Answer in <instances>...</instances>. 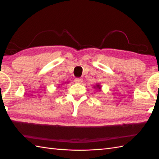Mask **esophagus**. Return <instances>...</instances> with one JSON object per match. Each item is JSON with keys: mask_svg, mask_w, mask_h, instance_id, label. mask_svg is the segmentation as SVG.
<instances>
[{"mask_svg": "<svg viewBox=\"0 0 159 159\" xmlns=\"http://www.w3.org/2000/svg\"><path fill=\"white\" fill-rule=\"evenodd\" d=\"M74 82L76 83H81L83 82V79H81V78H76V79H74Z\"/></svg>", "mask_w": 159, "mask_h": 159, "instance_id": "1", "label": "esophagus"}]
</instances>
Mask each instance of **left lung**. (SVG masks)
I'll list each match as a JSON object with an SVG mask.
<instances>
[{
  "mask_svg": "<svg viewBox=\"0 0 159 159\" xmlns=\"http://www.w3.org/2000/svg\"><path fill=\"white\" fill-rule=\"evenodd\" d=\"M93 88L96 89L97 91H99V92H100L101 89H102V86H101L99 83H97L96 85L93 86Z\"/></svg>",
  "mask_w": 159,
  "mask_h": 159,
  "instance_id": "1",
  "label": "left lung"
}]
</instances>
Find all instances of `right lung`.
I'll return each mask as SVG.
<instances>
[{
	"mask_svg": "<svg viewBox=\"0 0 159 159\" xmlns=\"http://www.w3.org/2000/svg\"><path fill=\"white\" fill-rule=\"evenodd\" d=\"M67 83H68V82H67ZM63 84H64V83H63Z\"/></svg>",
	"mask_w": 159,
	"mask_h": 159,
	"instance_id": "add662e5",
	"label": "right lung"
}]
</instances>
